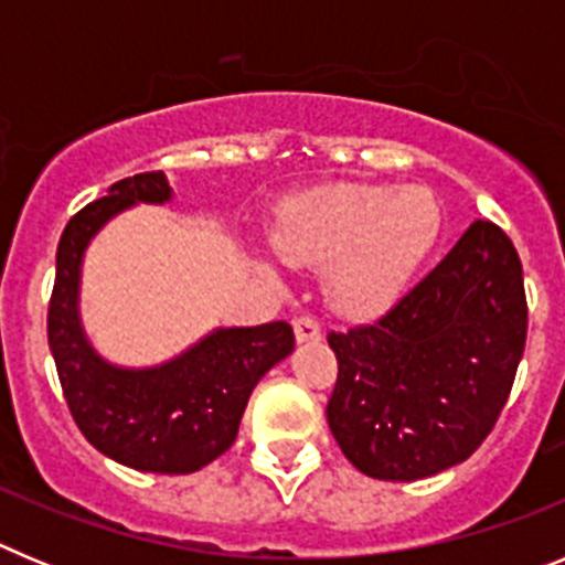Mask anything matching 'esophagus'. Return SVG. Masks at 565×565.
I'll return each mask as SVG.
<instances>
[{
  "instance_id": "esophagus-1",
  "label": "esophagus",
  "mask_w": 565,
  "mask_h": 565,
  "mask_svg": "<svg viewBox=\"0 0 565 565\" xmlns=\"http://www.w3.org/2000/svg\"><path fill=\"white\" fill-rule=\"evenodd\" d=\"M294 337H297V342H317V339H322V328L313 317H297L294 319Z\"/></svg>"
}]
</instances>
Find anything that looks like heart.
<instances>
[{
  "mask_svg": "<svg viewBox=\"0 0 565 565\" xmlns=\"http://www.w3.org/2000/svg\"><path fill=\"white\" fill-rule=\"evenodd\" d=\"M441 206L424 186L339 183L291 194L271 228L294 266H326V294L339 311L387 306L441 237Z\"/></svg>",
  "mask_w": 565,
  "mask_h": 565,
  "instance_id": "heart-1",
  "label": "heart"
}]
</instances>
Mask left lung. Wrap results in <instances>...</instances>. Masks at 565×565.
<instances>
[{"mask_svg": "<svg viewBox=\"0 0 565 565\" xmlns=\"http://www.w3.org/2000/svg\"><path fill=\"white\" fill-rule=\"evenodd\" d=\"M339 376L328 427L379 481H418L467 461L495 427L526 344L512 239L476 221L373 326L328 333Z\"/></svg>", "mask_w": 565, "mask_h": 565, "instance_id": "8db88e82", "label": "left lung"}]
</instances>
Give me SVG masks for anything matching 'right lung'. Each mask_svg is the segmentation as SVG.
<instances>
[{"mask_svg":"<svg viewBox=\"0 0 565 565\" xmlns=\"http://www.w3.org/2000/svg\"><path fill=\"white\" fill-rule=\"evenodd\" d=\"M169 201L167 174L143 172L113 183L107 198L67 223L56 252L47 342L70 413L98 452L141 472L186 476L232 447L257 382L294 351V331L288 322L214 328L152 367H121L93 348L78 311L89 239L124 209Z\"/></svg>","mask_w":565,"mask_h":565,"instance_id":"obj_1","label":"right lung"}]
</instances>
